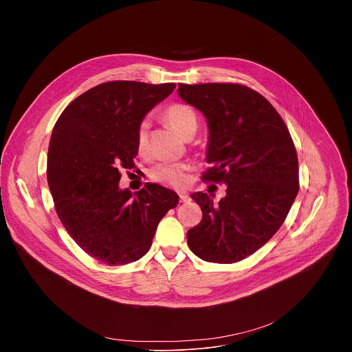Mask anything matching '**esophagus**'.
Returning <instances> with one entry per match:
<instances>
[{
	"label": "esophagus",
	"instance_id": "esophagus-1",
	"mask_svg": "<svg viewBox=\"0 0 352 352\" xmlns=\"http://www.w3.org/2000/svg\"><path fill=\"white\" fill-rule=\"evenodd\" d=\"M190 200V197L186 193H179V202L181 204H188Z\"/></svg>",
	"mask_w": 352,
	"mask_h": 352
}]
</instances>
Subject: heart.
Segmentation results:
<instances>
[{
  "mask_svg": "<svg viewBox=\"0 0 352 352\" xmlns=\"http://www.w3.org/2000/svg\"><path fill=\"white\" fill-rule=\"evenodd\" d=\"M166 121L182 136L186 138L197 128L196 111L185 103L170 104L164 110ZM136 150L139 155L147 152V122L142 121L136 131ZM190 166L186 163H160L148 171L152 181L164 184L177 189L185 188L189 182Z\"/></svg>",
  "mask_w": 352,
  "mask_h": 352,
  "instance_id": "heart-1",
  "label": "heart"
}]
</instances>
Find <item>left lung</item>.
Wrapping results in <instances>:
<instances>
[{"label":"left lung","instance_id":"1","mask_svg":"<svg viewBox=\"0 0 352 352\" xmlns=\"http://www.w3.org/2000/svg\"><path fill=\"white\" fill-rule=\"evenodd\" d=\"M178 94L208 121L212 167L202 179L227 184L217 205L208 193L192 195L204 217L186 232L188 245L206 262H239L278 231L296 197L292 138L276 109L248 86L179 83Z\"/></svg>","mask_w":352,"mask_h":352}]
</instances>
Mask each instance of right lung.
<instances>
[{"label":"right lung","instance_id":"add662e5","mask_svg":"<svg viewBox=\"0 0 352 352\" xmlns=\"http://www.w3.org/2000/svg\"><path fill=\"white\" fill-rule=\"evenodd\" d=\"M175 83H100L63 111L48 146L47 181L56 212L71 238L109 266L140 259L178 195L157 184L120 189L122 170L135 168L136 131L146 113Z\"/></svg>","mask_w":352,"mask_h":352}]
</instances>
